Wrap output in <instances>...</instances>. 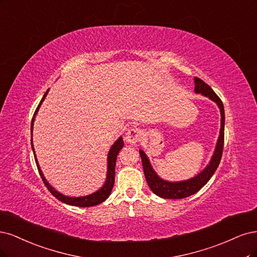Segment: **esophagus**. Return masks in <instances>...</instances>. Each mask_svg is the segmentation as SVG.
I'll return each instance as SVG.
<instances>
[{"instance_id": "1", "label": "esophagus", "mask_w": 257, "mask_h": 257, "mask_svg": "<svg viewBox=\"0 0 257 257\" xmlns=\"http://www.w3.org/2000/svg\"><path fill=\"white\" fill-rule=\"evenodd\" d=\"M142 137H143V131L142 130L138 128V127H131L126 132L125 140H126V142H128L130 144H135V143L140 142L141 139H142Z\"/></svg>"}]
</instances>
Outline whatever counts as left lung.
Segmentation results:
<instances>
[{
	"mask_svg": "<svg viewBox=\"0 0 257 257\" xmlns=\"http://www.w3.org/2000/svg\"><path fill=\"white\" fill-rule=\"evenodd\" d=\"M194 82H195V88H194L195 93L203 94L204 96L210 98L211 100L216 102L220 107V112H221L220 137L216 146V151H214L210 163L207 165V168L194 178L185 180V181H180V183H170V181H165L161 179L153 170L150 160H148L145 153L143 151H140V156H141V159H142L144 175H145L147 184L156 195L163 198L178 200V198H185L196 193L197 191H200V190L207 183H208V180L211 178L213 173L218 169L221 161L223 146H224V122H225L224 106H223L222 100L219 98V96L214 93L212 88L208 84L205 83L203 80L195 77Z\"/></svg>",
	"mask_w": 257,
	"mask_h": 257,
	"instance_id": "obj_1",
	"label": "left lung"
}]
</instances>
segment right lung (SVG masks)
<instances>
[{
	"label": "right lung",
	"mask_w": 257,
	"mask_h": 257,
	"mask_svg": "<svg viewBox=\"0 0 257 257\" xmlns=\"http://www.w3.org/2000/svg\"><path fill=\"white\" fill-rule=\"evenodd\" d=\"M49 92V89L45 93L43 99H41V101L39 102L37 109L33 115V118H32V122H31V132H33V122H34L35 119V115L38 112V109L40 104L43 103V101L45 100V97L47 96ZM31 144H32V150L33 153H34L35 156V152H34V146H33V142L31 140ZM123 146V141L122 138L120 137L116 142L113 144V146L111 147V150L109 152V155H107V173H106V180H105V184L103 185V187L101 189H99L97 192L87 195V196H81V197H69V196H65L63 194H61L60 192H57L56 190H54L50 185H49L48 181L46 180L45 176L43 172H41L40 168H39V164L36 160V156H35V161H36V165H37V169L39 172V175L43 179L45 186L47 187V189L49 190L52 193L53 196H55L57 200H60L63 203H66L68 205H72V206H78V207H92V206H96L98 204H100L102 202H104L109 195L111 194V191L113 189L114 186V181H115V164H116V159H117V155L119 153V151L121 150V147Z\"/></svg>",
	"instance_id": "right-lung-1"
}]
</instances>
